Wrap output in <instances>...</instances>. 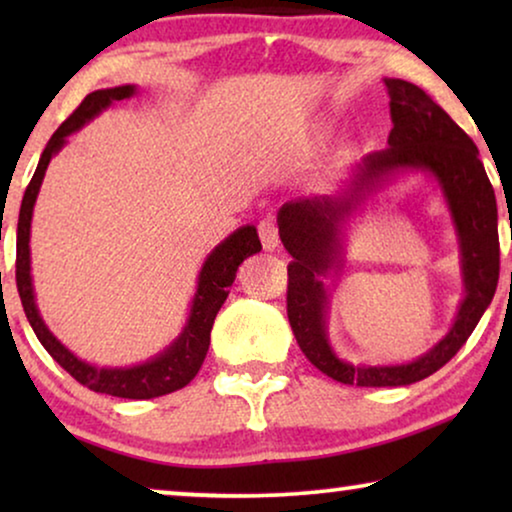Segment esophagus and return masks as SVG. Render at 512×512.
<instances>
[{
    "label": "esophagus",
    "mask_w": 512,
    "mask_h": 512,
    "mask_svg": "<svg viewBox=\"0 0 512 512\" xmlns=\"http://www.w3.org/2000/svg\"><path fill=\"white\" fill-rule=\"evenodd\" d=\"M258 237H261L265 251H275L279 247V230L270 219L258 223Z\"/></svg>",
    "instance_id": "34e87169"
}]
</instances>
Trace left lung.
I'll use <instances>...</instances> for the list:
<instances>
[{
    "instance_id": "8db88e82",
    "label": "left lung",
    "mask_w": 512,
    "mask_h": 512,
    "mask_svg": "<svg viewBox=\"0 0 512 512\" xmlns=\"http://www.w3.org/2000/svg\"><path fill=\"white\" fill-rule=\"evenodd\" d=\"M384 86L389 90L394 123L387 149L368 153L340 193L289 200L277 214L279 237L293 256L286 291L293 335L312 366L356 387H405L443 368L464 347L499 284V212L478 146L415 83L384 79ZM412 169L433 173L444 188L460 237L467 296L451 333L417 362L401 367H352L338 360L327 342L323 277L339 269L344 223L355 209L384 180Z\"/></svg>"
}]
</instances>
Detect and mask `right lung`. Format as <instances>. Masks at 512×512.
Listing matches in <instances>:
<instances>
[{
	"mask_svg": "<svg viewBox=\"0 0 512 512\" xmlns=\"http://www.w3.org/2000/svg\"><path fill=\"white\" fill-rule=\"evenodd\" d=\"M137 93L135 86H116L95 90L86 95L72 116L53 132L48 139L44 153H41L37 172L27 186L23 195V205H20L18 216V235H16V284L20 293V303H23L25 317L30 321L32 331L48 354L74 377L83 387L97 391V394H109L118 398H156L172 394L198 375V370L205 361L209 349V333H212L216 312L226 303L230 286L235 282V272L240 268L244 258L254 256L261 251V240L254 226L237 228L233 235H228L212 254L207 256L198 275V291L193 296L191 314L184 331L177 340L172 342L165 352H160L156 359L139 363L132 368H95L90 363L76 359L55 335L48 331V326L41 319L34 303V286L30 275V226L34 202H37L41 181H44L46 167L51 158L67 144V137L72 132L81 130L90 118H95L100 111L109 107L111 102L125 100Z\"/></svg>",
	"mask_w": 512,
	"mask_h": 512,
	"instance_id": "obj_1",
	"label": "right lung"
}]
</instances>
